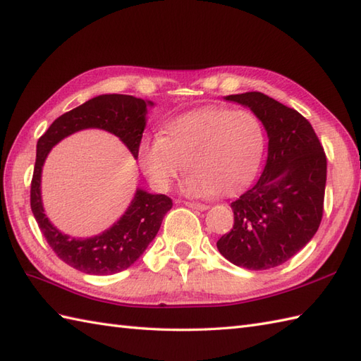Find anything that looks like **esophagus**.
I'll return each mask as SVG.
<instances>
[{
    "instance_id": "obj_1",
    "label": "esophagus",
    "mask_w": 361,
    "mask_h": 361,
    "mask_svg": "<svg viewBox=\"0 0 361 361\" xmlns=\"http://www.w3.org/2000/svg\"><path fill=\"white\" fill-rule=\"evenodd\" d=\"M184 206H188L190 209H197V211H206V209H209L207 204H203V203H194V201H183Z\"/></svg>"
}]
</instances>
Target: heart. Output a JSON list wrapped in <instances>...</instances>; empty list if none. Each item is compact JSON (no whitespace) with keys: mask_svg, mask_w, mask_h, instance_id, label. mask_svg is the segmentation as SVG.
<instances>
[{"mask_svg":"<svg viewBox=\"0 0 361 361\" xmlns=\"http://www.w3.org/2000/svg\"><path fill=\"white\" fill-rule=\"evenodd\" d=\"M264 146V129L254 114L209 106L167 123L163 137L145 138L137 154L157 189H169L184 163L189 173L183 189L209 198L245 189L258 172Z\"/></svg>","mask_w":361,"mask_h":361,"instance_id":"heart-1","label":"heart"}]
</instances>
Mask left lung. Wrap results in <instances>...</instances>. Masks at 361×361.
I'll list each match as a JSON object with an SVG mask.
<instances>
[{
  "label": "left lung",
  "instance_id": "obj_1",
  "mask_svg": "<svg viewBox=\"0 0 361 361\" xmlns=\"http://www.w3.org/2000/svg\"><path fill=\"white\" fill-rule=\"evenodd\" d=\"M249 107L269 138L262 177L232 201L233 228L216 241L235 266H280L312 240L323 216L326 155L303 115L262 92L224 97Z\"/></svg>",
  "mask_w": 361,
  "mask_h": 361
}]
</instances>
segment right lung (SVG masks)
Masks as SVG:
<instances>
[{
	"label": "right lung",
	"instance_id": "1",
	"mask_svg": "<svg viewBox=\"0 0 361 361\" xmlns=\"http://www.w3.org/2000/svg\"><path fill=\"white\" fill-rule=\"evenodd\" d=\"M147 106H154V103L132 95H98L58 116L37 142V161L30 184L32 212L54 252L80 272L112 275L130 267L160 231L164 215L172 207V200L167 195H154L137 189L128 211L112 228L90 238L69 237L58 231L44 214L41 171L46 157L63 138L82 129L97 128L118 137L133 158H138Z\"/></svg>",
	"mask_w": 361,
	"mask_h": 361
}]
</instances>
